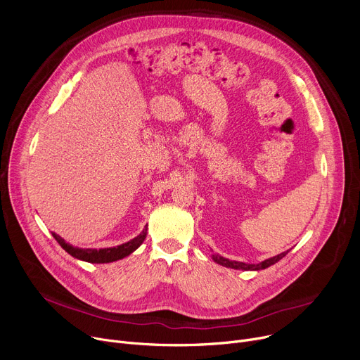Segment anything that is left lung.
Wrapping results in <instances>:
<instances>
[{"instance_id": "obj_1", "label": "left lung", "mask_w": 360, "mask_h": 360, "mask_svg": "<svg viewBox=\"0 0 360 360\" xmlns=\"http://www.w3.org/2000/svg\"><path fill=\"white\" fill-rule=\"evenodd\" d=\"M288 252H289V251L281 252V254H278V255H276V257H273V258H269V259H266V261H262V262H259V264H245V262L231 261V259L223 258V257H220V255H213V259H214L217 264H220V266H224V267H228V269H235V270H264V269H267V267L273 266V264H276L277 261H280Z\"/></svg>"}]
</instances>
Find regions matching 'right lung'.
<instances>
[{
    "label": "right lung",
    "mask_w": 360,
    "mask_h": 360,
    "mask_svg": "<svg viewBox=\"0 0 360 360\" xmlns=\"http://www.w3.org/2000/svg\"><path fill=\"white\" fill-rule=\"evenodd\" d=\"M53 238L56 239L61 247L74 258H79L87 262H94V264H103V262H112V261H118L122 259L124 257L129 255L131 252H134L140 245L143 243V240L146 239L147 235V226L143 229V232L134 238L131 239L127 243L120 245V247H113V248H103V250H83V248H77V247H71L70 243H67L61 236L52 233Z\"/></svg>",
    "instance_id": "add662e5"
}]
</instances>
